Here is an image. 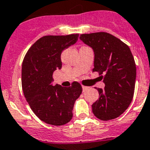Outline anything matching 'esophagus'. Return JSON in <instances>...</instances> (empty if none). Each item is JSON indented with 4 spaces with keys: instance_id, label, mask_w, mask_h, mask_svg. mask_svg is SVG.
<instances>
[{
    "instance_id": "esophagus-1",
    "label": "esophagus",
    "mask_w": 150,
    "mask_h": 150,
    "mask_svg": "<svg viewBox=\"0 0 150 150\" xmlns=\"http://www.w3.org/2000/svg\"><path fill=\"white\" fill-rule=\"evenodd\" d=\"M82 89H83V91H85L88 89V87L84 86V85H82Z\"/></svg>"
}]
</instances>
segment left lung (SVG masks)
<instances>
[{
	"label": "left lung",
	"instance_id": "left-lung-1",
	"mask_svg": "<svg viewBox=\"0 0 150 150\" xmlns=\"http://www.w3.org/2000/svg\"><path fill=\"white\" fill-rule=\"evenodd\" d=\"M80 40L94 50L93 71L104 79V89L98 88L99 98L91 105L94 116L101 120L118 117L128 108L135 88L137 69L129 46L105 32L81 34Z\"/></svg>",
	"mask_w": 150,
	"mask_h": 150
}]
</instances>
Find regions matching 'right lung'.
<instances>
[{"mask_svg":"<svg viewBox=\"0 0 150 150\" xmlns=\"http://www.w3.org/2000/svg\"><path fill=\"white\" fill-rule=\"evenodd\" d=\"M79 36H42L29 49L23 61L22 88L26 101L33 113L48 124L69 123L75 100L82 92L77 81L69 88L52 85L54 71L62 68V52L77 42Z\"/></svg>","mask_w":150,"mask_h":150,"instance_id":"obj_1","label":"right lung"}]
</instances>
